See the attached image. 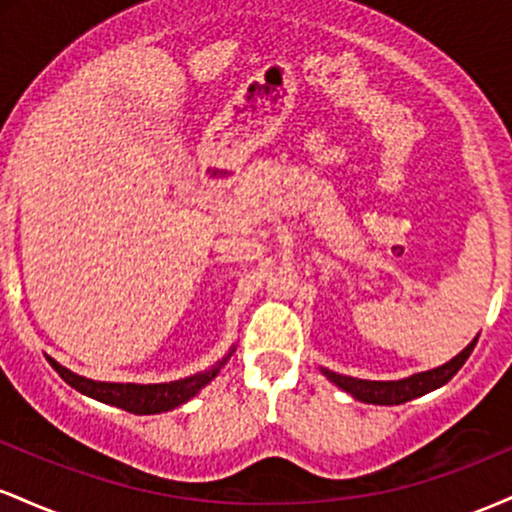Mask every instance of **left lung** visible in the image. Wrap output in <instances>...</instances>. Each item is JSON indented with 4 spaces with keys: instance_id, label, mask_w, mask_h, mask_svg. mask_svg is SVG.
Returning a JSON list of instances; mask_svg holds the SVG:
<instances>
[{
    "instance_id": "8db88e82",
    "label": "left lung",
    "mask_w": 512,
    "mask_h": 512,
    "mask_svg": "<svg viewBox=\"0 0 512 512\" xmlns=\"http://www.w3.org/2000/svg\"><path fill=\"white\" fill-rule=\"evenodd\" d=\"M474 344H477V339H474L462 354H457L452 361L445 363V366L426 370V373H416L404 380H358L349 378V375L332 373V370H325V375L334 385L342 387L344 392H349V395H354L356 399H361V402L366 404H404L409 402V399L426 395V392L448 383L452 375L464 366V361L472 354Z\"/></svg>"
}]
</instances>
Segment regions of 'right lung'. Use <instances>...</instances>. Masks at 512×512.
I'll list each match as a JSON object with an SVG mask.
<instances>
[{
	"label": "right lung",
	"instance_id": "right-lung-1",
	"mask_svg": "<svg viewBox=\"0 0 512 512\" xmlns=\"http://www.w3.org/2000/svg\"><path fill=\"white\" fill-rule=\"evenodd\" d=\"M231 356V354H228ZM226 356V358H228ZM226 358L219 366L204 370V373L190 375V378L175 380V383H161V385H134V383H96V380L81 378V375L72 373L57 361L48 358L50 366L62 375V380L67 385H72L74 390H79L81 395H88L98 402L113 404L129 411V414H161V411L175 409L180 404H185L187 399L195 397L209 380L216 378L219 368L226 363Z\"/></svg>",
	"mask_w": 512,
	"mask_h": 512
}]
</instances>
